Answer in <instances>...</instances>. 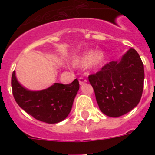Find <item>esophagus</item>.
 <instances>
[{"label":"esophagus","mask_w":155,"mask_h":155,"mask_svg":"<svg viewBox=\"0 0 155 155\" xmlns=\"http://www.w3.org/2000/svg\"><path fill=\"white\" fill-rule=\"evenodd\" d=\"M79 82H80V84L82 85L87 82V80H86V79H84V77H80L79 78Z\"/></svg>","instance_id":"esophagus-1"}]
</instances>
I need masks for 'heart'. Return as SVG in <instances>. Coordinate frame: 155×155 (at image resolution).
I'll return each mask as SVG.
<instances>
[{
    "label": "heart",
    "mask_w": 155,
    "mask_h": 155,
    "mask_svg": "<svg viewBox=\"0 0 155 155\" xmlns=\"http://www.w3.org/2000/svg\"><path fill=\"white\" fill-rule=\"evenodd\" d=\"M105 53L102 51H99L95 54L93 51H88L76 59L75 64L77 66H85L89 63L91 68H97L104 63V61L105 60Z\"/></svg>",
    "instance_id": "1"
}]
</instances>
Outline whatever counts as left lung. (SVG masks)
<instances>
[{
	"mask_svg": "<svg viewBox=\"0 0 155 155\" xmlns=\"http://www.w3.org/2000/svg\"><path fill=\"white\" fill-rule=\"evenodd\" d=\"M144 66L141 57L130 48L119 63L109 62L97 73L88 75L102 113L118 117L139 103L144 85Z\"/></svg>",
	"mask_w": 155,
	"mask_h": 155,
	"instance_id": "obj_1",
	"label": "left lung"
}]
</instances>
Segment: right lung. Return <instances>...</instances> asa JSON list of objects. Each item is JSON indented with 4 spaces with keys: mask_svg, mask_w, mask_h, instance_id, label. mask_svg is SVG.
<instances>
[{
    "mask_svg": "<svg viewBox=\"0 0 155 155\" xmlns=\"http://www.w3.org/2000/svg\"><path fill=\"white\" fill-rule=\"evenodd\" d=\"M12 91L16 102L36 120L54 124L68 116L80 88L77 79L69 84L55 83L47 89L33 92L24 88L16 79L13 71L11 80Z\"/></svg>",
    "mask_w": 155,
    "mask_h": 155,
    "instance_id": "obj_1",
    "label": "right lung"
}]
</instances>
